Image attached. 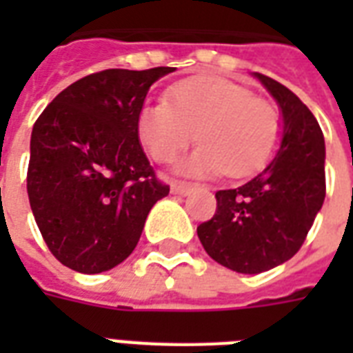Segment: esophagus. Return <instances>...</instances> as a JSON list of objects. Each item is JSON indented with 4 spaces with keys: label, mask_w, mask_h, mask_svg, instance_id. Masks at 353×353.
<instances>
[{
    "label": "esophagus",
    "mask_w": 353,
    "mask_h": 353,
    "mask_svg": "<svg viewBox=\"0 0 353 353\" xmlns=\"http://www.w3.org/2000/svg\"><path fill=\"white\" fill-rule=\"evenodd\" d=\"M194 188L192 183H187V181H174L172 183V192L174 194H181V196H187L190 190Z\"/></svg>",
    "instance_id": "34e87169"
}]
</instances>
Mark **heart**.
<instances>
[{
  "mask_svg": "<svg viewBox=\"0 0 353 353\" xmlns=\"http://www.w3.org/2000/svg\"><path fill=\"white\" fill-rule=\"evenodd\" d=\"M137 135L157 163H170L196 135L201 141L183 163L194 176L227 172L243 177L273 155L280 117L273 104L221 77H194L172 85L168 101L148 102L137 115Z\"/></svg>",
  "mask_w": 353,
  "mask_h": 353,
  "instance_id": "heart-1",
  "label": "heart"
}]
</instances>
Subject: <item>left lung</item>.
Listing matches in <instances>:
<instances>
[{"mask_svg":"<svg viewBox=\"0 0 353 353\" xmlns=\"http://www.w3.org/2000/svg\"><path fill=\"white\" fill-rule=\"evenodd\" d=\"M282 110V143L262 172L216 192V214L198 225L209 256L236 273L256 274L295 256L326 196L324 135L299 97L256 73Z\"/></svg>","mask_w":353,"mask_h":353,"instance_id":"8db88e82","label":"left lung"}]
</instances>
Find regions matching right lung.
<instances>
[{"label":"right lung","mask_w":353,"mask_h":353,"mask_svg":"<svg viewBox=\"0 0 353 353\" xmlns=\"http://www.w3.org/2000/svg\"><path fill=\"white\" fill-rule=\"evenodd\" d=\"M174 68L104 69L58 93L30 135L27 194L52 256L95 274L126 260L170 192L137 135L150 85Z\"/></svg>","instance_id":"add662e5"}]
</instances>
